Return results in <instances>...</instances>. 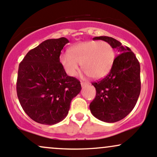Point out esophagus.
I'll use <instances>...</instances> for the list:
<instances>
[{
  "label": "esophagus",
  "instance_id": "esophagus-1",
  "mask_svg": "<svg viewBox=\"0 0 157 157\" xmlns=\"http://www.w3.org/2000/svg\"><path fill=\"white\" fill-rule=\"evenodd\" d=\"M80 84H81V86H82V87H84V86H88V83H86V82H81Z\"/></svg>",
  "mask_w": 157,
  "mask_h": 157
}]
</instances>
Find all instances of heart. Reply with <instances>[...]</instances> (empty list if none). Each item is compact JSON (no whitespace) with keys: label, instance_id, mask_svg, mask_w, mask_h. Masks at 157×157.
Returning a JSON list of instances; mask_svg holds the SVG:
<instances>
[{"label":"heart","instance_id":"b5f03b06","mask_svg":"<svg viewBox=\"0 0 157 157\" xmlns=\"http://www.w3.org/2000/svg\"><path fill=\"white\" fill-rule=\"evenodd\" d=\"M115 60L114 48L106 41L89 40L78 43L60 56V63L69 76L77 75L80 68L86 76L94 79L104 77L112 68Z\"/></svg>","mask_w":157,"mask_h":157}]
</instances>
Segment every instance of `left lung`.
Returning a JSON list of instances; mask_svg holds the SVG:
<instances>
[{"mask_svg": "<svg viewBox=\"0 0 157 157\" xmlns=\"http://www.w3.org/2000/svg\"><path fill=\"white\" fill-rule=\"evenodd\" d=\"M109 43L119 52L109 75L92 85L96 97L89 107L94 117L105 122L125 118L136 105L141 89L140 66L136 56L120 41L107 36L95 37Z\"/></svg>", "mask_w": 157, "mask_h": 157, "instance_id": "1", "label": "left lung"}]
</instances>
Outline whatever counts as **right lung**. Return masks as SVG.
Instances as JSON below:
<instances>
[{
  "label": "right lung",
  "instance_id": "right-lung-1",
  "mask_svg": "<svg viewBox=\"0 0 157 157\" xmlns=\"http://www.w3.org/2000/svg\"><path fill=\"white\" fill-rule=\"evenodd\" d=\"M66 37L48 39L30 50L19 65L17 94L34 121L52 125L68 115L71 100L81 91L80 81L68 76L60 62Z\"/></svg>",
  "mask_w": 157,
  "mask_h": 157
}]
</instances>
